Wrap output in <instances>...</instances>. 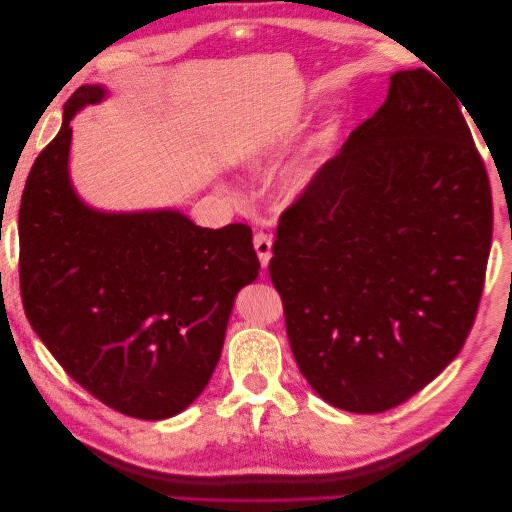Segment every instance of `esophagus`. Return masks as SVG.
<instances>
[{"mask_svg":"<svg viewBox=\"0 0 512 512\" xmlns=\"http://www.w3.org/2000/svg\"><path fill=\"white\" fill-rule=\"evenodd\" d=\"M254 250L258 254V260H260L262 269H267L269 267V260L273 256V252H271L273 250L271 237L265 235V232H256V235H254Z\"/></svg>","mask_w":512,"mask_h":512,"instance_id":"34e87169","label":"esophagus"}]
</instances>
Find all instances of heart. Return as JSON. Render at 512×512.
Listing matches in <instances>:
<instances>
[{
	"instance_id": "obj_1",
	"label": "heart",
	"mask_w": 512,
	"mask_h": 512,
	"mask_svg": "<svg viewBox=\"0 0 512 512\" xmlns=\"http://www.w3.org/2000/svg\"><path fill=\"white\" fill-rule=\"evenodd\" d=\"M335 143V128L324 126L309 145L294 158L275 179L273 192L282 203H292L301 198L305 192L312 190V185L322 175L324 166L331 160V149ZM256 164V162H254Z\"/></svg>"
}]
</instances>
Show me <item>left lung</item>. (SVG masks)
Segmentation results:
<instances>
[{"label": "left lung", "mask_w": 512, "mask_h": 512, "mask_svg": "<svg viewBox=\"0 0 512 512\" xmlns=\"http://www.w3.org/2000/svg\"><path fill=\"white\" fill-rule=\"evenodd\" d=\"M459 102L423 68L395 72L280 220L269 273L294 361L339 410L404 404L472 329L493 211Z\"/></svg>", "instance_id": "left-lung-1"}]
</instances>
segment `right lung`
Returning <instances> with one entry per match:
<instances>
[{
	"label": "right lung",
	"mask_w": 512,
	"mask_h": 512,
	"mask_svg": "<svg viewBox=\"0 0 512 512\" xmlns=\"http://www.w3.org/2000/svg\"><path fill=\"white\" fill-rule=\"evenodd\" d=\"M108 96L83 85L36 158L19 211L21 297L57 363L108 408L162 421L205 391L237 292L258 277L252 230L179 209L102 211L70 177V121Z\"/></svg>",
	"instance_id": "right-lung-1"
}]
</instances>
